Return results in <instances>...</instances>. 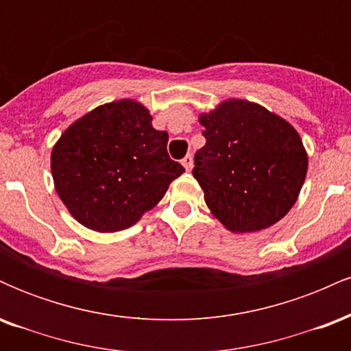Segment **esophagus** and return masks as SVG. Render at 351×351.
Returning <instances> with one entry per match:
<instances>
[{
    "instance_id": "esophagus-1",
    "label": "esophagus",
    "mask_w": 351,
    "mask_h": 351,
    "mask_svg": "<svg viewBox=\"0 0 351 351\" xmlns=\"http://www.w3.org/2000/svg\"><path fill=\"white\" fill-rule=\"evenodd\" d=\"M181 163H183L184 170L191 171V168H193V156H191V155H186V156H184L183 162H181Z\"/></svg>"
}]
</instances>
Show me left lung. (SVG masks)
Segmentation results:
<instances>
[{"mask_svg":"<svg viewBox=\"0 0 351 351\" xmlns=\"http://www.w3.org/2000/svg\"><path fill=\"white\" fill-rule=\"evenodd\" d=\"M206 145L193 176L211 215L232 232L271 228L304 186L308 155L299 132L256 102L226 99L199 114Z\"/></svg>","mask_w":351,"mask_h":351,"instance_id":"obj_1","label":"left lung"}]
</instances>
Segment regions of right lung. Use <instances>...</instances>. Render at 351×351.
Here are the masks:
<instances>
[{"mask_svg": "<svg viewBox=\"0 0 351 351\" xmlns=\"http://www.w3.org/2000/svg\"><path fill=\"white\" fill-rule=\"evenodd\" d=\"M152 120L138 100H114L72 122L54 143V188L82 226L97 232L134 226L184 171L168 156V134Z\"/></svg>", "mask_w": 351, "mask_h": 351, "instance_id": "add662e5", "label": "right lung"}]
</instances>
